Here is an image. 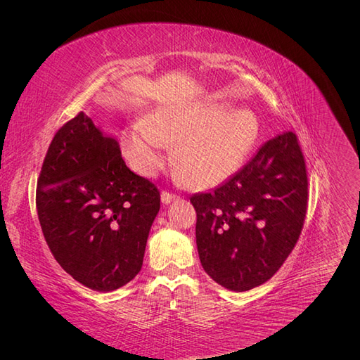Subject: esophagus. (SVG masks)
<instances>
[{
  "mask_svg": "<svg viewBox=\"0 0 360 360\" xmlns=\"http://www.w3.org/2000/svg\"><path fill=\"white\" fill-rule=\"evenodd\" d=\"M160 200H162V202L163 204H169V202H172L174 200H179V197L176 193H169V192H167V191H163L162 193H160Z\"/></svg>",
  "mask_w": 360,
  "mask_h": 360,
  "instance_id": "34e87169",
  "label": "esophagus"
}]
</instances>
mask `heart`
<instances>
[{
	"label": "heart",
	"instance_id": "b5f03b06",
	"mask_svg": "<svg viewBox=\"0 0 360 360\" xmlns=\"http://www.w3.org/2000/svg\"><path fill=\"white\" fill-rule=\"evenodd\" d=\"M258 135L255 117L221 103L159 106L148 122L129 124L122 136L124 156L138 174L153 177L177 144L176 162L191 186L205 189L226 180Z\"/></svg>",
	"mask_w": 360,
	"mask_h": 360
}]
</instances>
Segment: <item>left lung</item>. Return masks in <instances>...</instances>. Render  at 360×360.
Wrapping results in <instances>:
<instances>
[{
    "instance_id": "1",
    "label": "left lung",
    "mask_w": 360,
    "mask_h": 360,
    "mask_svg": "<svg viewBox=\"0 0 360 360\" xmlns=\"http://www.w3.org/2000/svg\"><path fill=\"white\" fill-rule=\"evenodd\" d=\"M201 266L217 284L248 291L274 276L300 236L308 205L297 138L282 132L210 193H195Z\"/></svg>"
}]
</instances>
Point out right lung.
Instances as JSON below:
<instances>
[{
    "mask_svg": "<svg viewBox=\"0 0 360 360\" xmlns=\"http://www.w3.org/2000/svg\"><path fill=\"white\" fill-rule=\"evenodd\" d=\"M36 204L58 264L82 285L108 292L143 267L160 195L126 167L118 141L79 112L52 139Z\"/></svg>",
    "mask_w": 360,
    "mask_h": 360,
    "instance_id": "right-lung-1",
    "label": "right lung"
}]
</instances>
